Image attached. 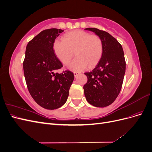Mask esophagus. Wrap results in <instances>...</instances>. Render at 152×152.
Listing matches in <instances>:
<instances>
[{
    "label": "esophagus",
    "instance_id": "obj_1",
    "mask_svg": "<svg viewBox=\"0 0 152 152\" xmlns=\"http://www.w3.org/2000/svg\"><path fill=\"white\" fill-rule=\"evenodd\" d=\"M73 74H74L75 77H76L78 75H79V74H80V72H73Z\"/></svg>",
    "mask_w": 152,
    "mask_h": 152
}]
</instances>
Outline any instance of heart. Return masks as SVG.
<instances>
[{"label":"heart","instance_id":"1","mask_svg":"<svg viewBox=\"0 0 152 152\" xmlns=\"http://www.w3.org/2000/svg\"><path fill=\"white\" fill-rule=\"evenodd\" d=\"M62 40L54 42V51L59 60L65 65L71 61L75 53L77 57L69 66L72 71L80 72L88 66L93 67L102 58L103 42L98 35L74 30L65 34Z\"/></svg>","mask_w":152,"mask_h":152}]
</instances>
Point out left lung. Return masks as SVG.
Instances as JSON below:
<instances>
[{"instance_id":"8db88e82","label":"left lung","mask_w":152,"mask_h":152,"mask_svg":"<svg viewBox=\"0 0 152 152\" xmlns=\"http://www.w3.org/2000/svg\"><path fill=\"white\" fill-rule=\"evenodd\" d=\"M102 40V58L93 70L85 73L87 77L84 86V94L89 104L96 107L111 104L120 93L126 72V61L122 45L108 32L87 28Z\"/></svg>"}]
</instances>
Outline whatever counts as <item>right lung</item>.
<instances>
[{
    "mask_svg": "<svg viewBox=\"0 0 152 152\" xmlns=\"http://www.w3.org/2000/svg\"><path fill=\"white\" fill-rule=\"evenodd\" d=\"M63 31L44 30L32 39L26 48L23 71L27 87L35 102L48 110L60 108L66 103L74 79L70 71L56 73L63 65L54 53L53 44Z\"/></svg>",
    "mask_w": 152,
    "mask_h": 152,
    "instance_id": "right-lung-1",
    "label": "right lung"
}]
</instances>
